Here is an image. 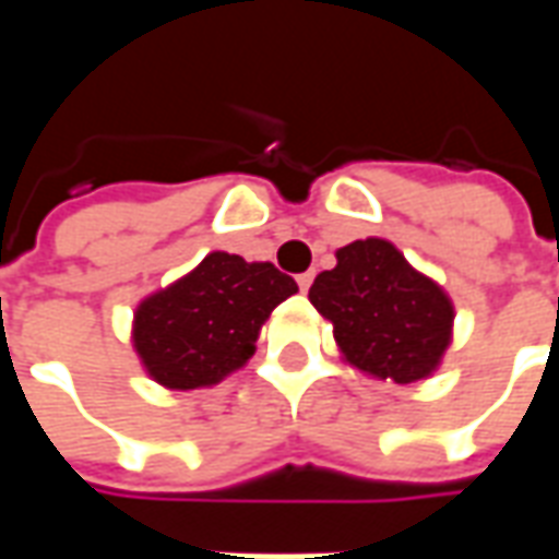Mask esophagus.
Returning a JSON list of instances; mask_svg holds the SVG:
<instances>
[{
    "instance_id": "1",
    "label": "esophagus",
    "mask_w": 559,
    "mask_h": 559,
    "mask_svg": "<svg viewBox=\"0 0 559 559\" xmlns=\"http://www.w3.org/2000/svg\"><path fill=\"white\" fill-rule=\"evenodd\" d=\"M296 281H299V290H308V287H311V281H314V272H305V275H299V278H296Z\"/></svg>"
}]
</instances>
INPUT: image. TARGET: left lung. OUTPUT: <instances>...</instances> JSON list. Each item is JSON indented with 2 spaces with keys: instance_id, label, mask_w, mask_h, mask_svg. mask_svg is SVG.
Listing matches in <instances>:
<instances>
[{
  "instance_id": "left-lung-1",
  "label": "left lung",
  "mask_w": 559,
  "mask_h": 559,
  "mask_svg": "<svg viewBox=\"0 0 559 559\" xmlns=\"http://www.w3.org/2000/svg\"><path fill=\"white\" fill-rule=\"evenodd\" d=\"M335 260V269L317 275L308 299L332 323L341 359L401 386L431 377L455 329L449 293L380 236L344 245Z\"/></svg>"
}]
</instances>
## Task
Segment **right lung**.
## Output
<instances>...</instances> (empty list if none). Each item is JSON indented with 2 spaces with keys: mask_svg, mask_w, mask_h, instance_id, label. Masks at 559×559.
Wrapping results in <instances>:
<instances>
[{
  "mask_svg": "<svg viewBox=\"0 0 559 559\" xmlns=\"http://www.w3.org/2000/svg\"><path fill=\"white\" fill-rule=\"evenodd\" d=\"M293 293L296 281L272 263L212 251L134 308L131 344L158 386L209 389L245 368L269 314Z\"/></svg>",
  "mask_w": 559,
  "mask_h": 559,
  "instance_id": "1",
  "label": "right lung"
}]
</instances>
